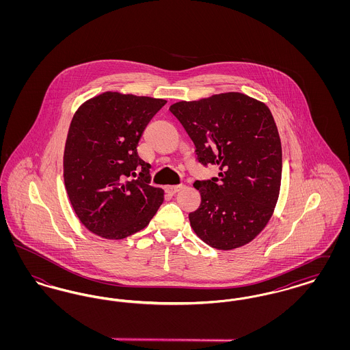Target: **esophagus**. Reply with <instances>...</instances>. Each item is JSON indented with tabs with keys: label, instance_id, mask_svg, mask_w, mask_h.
<instances>
[{
	"label": "esophagus",
	"instance_id": "1",
	"mask_svg": "<svg viewBox=\"0 0 350 350\" xmlns=\"http://www.w3.org/2000/svg\"><path fill=\"white\" fill-rule=\"evenodd\" d=\"M183 187V185H174V186H167L165 190H167V193H169L170 196H174V194H177Z\"/></svg>",
	"mask_w": 350,
	"mask_h": 350
}]
</instances>
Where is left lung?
Wrapping results in <instances>:
<instances>
[{
  "label": "left lung",
  "instance_id": "left-lung-1",
  "mask_svg": "<svg viewBox=\"0 0 350 350\" xmlns=\"http://www.w3.org/2000/svg\"><path fill=\"white\" fill-rule=\"evenodd\" d=\"M191 139L200 165L217 177L197 180L200 206L190 226L213 248L245 245L264 230L280 194L282 148L267 105L241 93H223L169 107Z\"/></svg>",
  "mask_w": 350,
  "mask_h": 350
}]
</instances>
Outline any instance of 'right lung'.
<instances>
[{
    "mask_svg": "<svg viewBox=\"0 0 350 350\" xmlns=\"http://www.w3.org/2000/svg\"><path fill=\"white\" fill-rule=\"evenodd\" d=\"M165 100L106 92L76 111L64 150V183L76 215L105 239L148 226L164 200L150 186V164L137 146Z\"/></svg>",
    "mask_w": 350,
    "mask_h": 350,
    "instance_id": "1",
    "label": "right lung"
}]
</instances>
